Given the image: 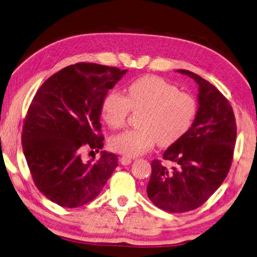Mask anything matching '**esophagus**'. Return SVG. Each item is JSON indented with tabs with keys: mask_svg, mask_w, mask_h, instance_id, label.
Segmentation results:
<instances>
[{
	"mask_svg": "<svg viewBox=\"0 0 257 257\" xmlns=\"http://www.w3.org/2000/svg\"><path fill=\"white\" fill-rule=\"evenodd\" d=\"M120 161L123 166H127L131 164V162H132V158L127 157V156H122V157L120 158Z\"/></svg>",
	"mask_w": 257,
	"mask_h": 257,
	"instance_id": "34e87169",
	"label": "esophagus"
}]
</instances>
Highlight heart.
<instances>
[{"mask_svg":"<svg viewBox=\"0 0 257 257\" xmlns=\"http://www.w3.org/2000/svg\"><path fill=\"white\" fill-rule=\"evenodd\" d=\"M131 111H142L137 124L110 141L116 153L135 157L152 149L156 143L162 147L177 143L191 130L195 121L198 104L189 92L166 79L148 75L132 81L126 96L111 91L102 102V117L111 128H122Z\"/></svg>","mask_w":257,"mask_h":257,"instance_id":"obj_1","label":"heart"}]
</instances>
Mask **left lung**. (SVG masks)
<instances>
[{
	"instance_id": "1",
	"label": "left lung",
	"mask_w": 257,
	"mask_h": 257,
	"mask_svg": "<svg viewBox=\"0 0 257 257\" xmlns=\"http://www.w3.org/2000/svg\"><path fill=\"white\" fill-rule=\"evenodd\" d=\"M199 86V108L191 130L155 159L147 195L158 208L185 212L198 208L227 178L232 165L236 124L232 107L216 87L197 74L178 70Z\"/></svg>"
}]
</instances>
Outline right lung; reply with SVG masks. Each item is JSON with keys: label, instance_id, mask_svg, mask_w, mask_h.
<instances>
[{"label": "right lung", "instance_id": "1", "mask_svg": "<svg viewBox=\"0 0 257 257\" xmlns=\"http://www.w3.org/2000/svg\"><path fill=\"white\" fill-rule=\"evenodd\" d=\"M126 71L85 62L66 66L39 87L29 105L22 132L25 158L38 190L62 207L95 199L117 166L114 154L84 161L81 153L102 149L103 99Z\"/></svg>", "mask_w": 257, "mask_h": 257}]
</instances>
